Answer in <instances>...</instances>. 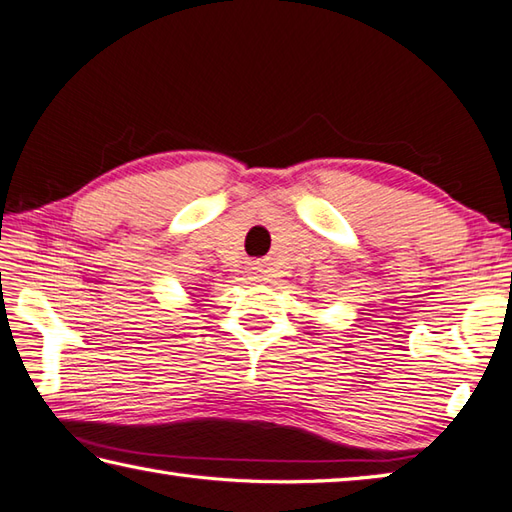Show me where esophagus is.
<instances>
[{"label": "esophagus", "instance_id": "1", "mask_svg": "<svg viewBox=\"0 0 512 512\" xmlns=\"http://www.w3.org/2000/svg\"><path fill=\"white\" fill-rule=\"evenodd\" d=\"M259 273H262V270H259Z\"/></svg>", "mask_w": 512, "mask_h": 512}]
</instances>
